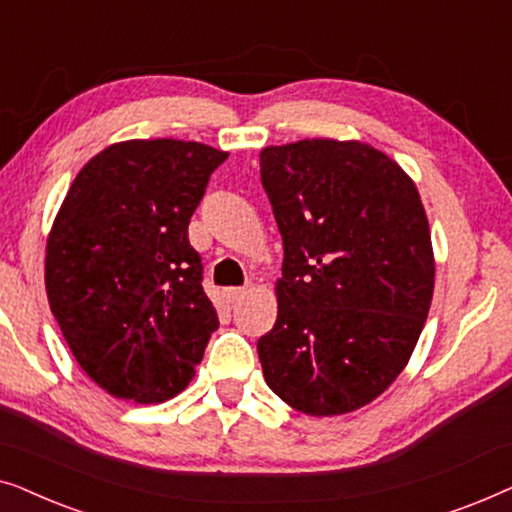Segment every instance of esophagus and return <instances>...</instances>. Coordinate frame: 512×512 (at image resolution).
I'll list each match as a JSON object with an SVG mask.
<instances>
[{"label":"esophagus","instance_id":"obj_1","mask_svg":"<svg viewBox=\"0 0 512 512\" xmlns=\"http://www.w3.org/2000/svg\"><path fill=\"white\" fill-rule=\"evenodd\" d=\"M247 293H249V289H244V286H233V289H226L223 296H226L228 303H240V300L247 296Z\"/></svg>","mask_w":512,"mask_h":512}]
</instances>
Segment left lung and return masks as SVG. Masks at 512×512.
Listing matches in <instances>:
<instances>
[{
    "instance_id": "1",
    "label": "left lung",
    "mask_w": 512,
    "mask_h": 512,
    "mask_svg": "<svg viewBox=\"0 0 512 512\" xmlns=\"http://www.w3.org/2000/svg\"><path fill=\"white\" fill-rule=\"evenodd\" d=\"M282 233L277 321L258 340L268 387L312 417L375 401L408 366L433 298L419 191L363 142L300 139L261 151Z\"/></svg>"
}]
</instances>
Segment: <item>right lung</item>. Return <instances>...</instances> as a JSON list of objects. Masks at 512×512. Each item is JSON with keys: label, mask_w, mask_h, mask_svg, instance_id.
Instances as JSON below:
<instances>
[{"label": "right lung", "mask_w": 512, "mask_h": 512, "mask_svg": "<svg viewBox=\"0 0 512 512\" xmlns=\"http://www.w3.org/2000/svg\"><path fill=\"white\" fill-rule=\"evenodd\" d=\"M226 151L130 139L90 158L46 240L48 305L74 359L116 398L170 401L219 317L188 223Z\"/></svg>", "instance_id": "add662e5"}]
</instances>
